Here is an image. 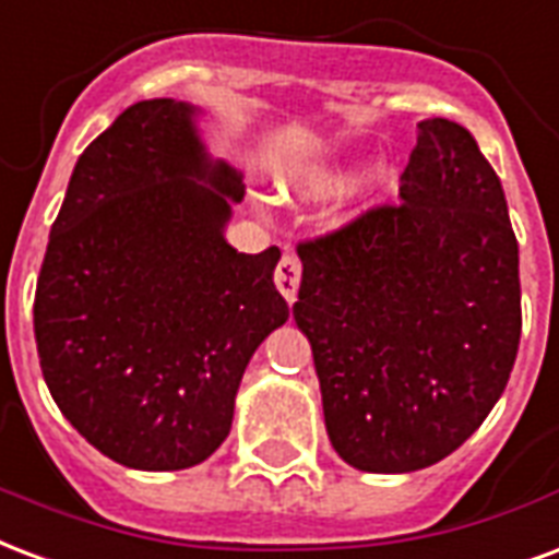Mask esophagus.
<instances>
[{"label":"esophagus","instance_id":"34e87169","mask_svg":"<svg viewBox=\"0 0 559 559\" xmlns=\"http://www.w3.org/2000/svg\"><path fill=\"white\" fill-rule=\"evenodd\" d=\"M276 292L288 300V304H295L297 297V285H300V262H297V255L285 253L276 264V274H274Z\"/></svg>","mask_w":559,"mask_h":559}]
</instances>
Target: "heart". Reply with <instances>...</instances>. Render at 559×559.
<instances>
[{
    "label": "heart",
    "mask_w": 559,
    "mask_h": 559,
    "mask_svg": "<svg viewBox=\"0 0 559 559\" xmlns=\"http://www.w3.org/2000/svg\"><path fill=\"white\" fill-rule=\"evenodd\" d=\"M392 165L389 162H374V165H368L362 174L356 176L354 185H350V191L354 194H374L380 188L392 182ZM350 179L347 174V167L342 165H309V167H297V170H288L285 174V188H292L297 194L306 197H324L333 194L338 188H344Z\"/></svg>",
    "instance_id": "b5f03b06"
}]
</instances>
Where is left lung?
I'll return each instance as SVG.
<instances>
[{
	"instance_id": "obj_1",
	"label": "left lung",
	"mask_w": 559,
	"mask_h": 559,
	"mask_svg": "<svg viewBox=\"0 0 559 559\" xmlns=\"http://www.w3.org/2000/svg\"><path fill=\"white\" fill-rule=\"evenodd\" d=\"M397 197L297 247L292 312L312 344L326 436L371 474L454 454L498 404L522 335L519 241L472 132L421 120Z\"/></svg>"
}]
</instances>
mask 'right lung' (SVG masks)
Masks as SVG:
<instances>
[{"label": "right lung", "instance_id": "1", "mask_svg": "<svg viewBox=\"0 0 559 559\" xmlns=\"http://www.w3.org/2000/svg\"><path fill=\"white\" fill-rule=\"evenodd\" d=\"M200 105L141 99L73 167L35 292L40 371L108 460L179 472L215 454L255 347L288 321L280 250L226 245L241 174Z\"/></svg>", "mask_w": 559, "mask_h": 559}]
</instances>
